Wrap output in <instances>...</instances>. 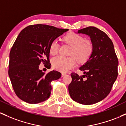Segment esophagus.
<instances>
[{
  "label": "esophagus",
  "instance_id": "34e87169",
  "mask_svg": "<svg viewBox=\"0 0 126 126\" xmlns=\"http://www.w3.org/2000/svg\"><path fill=\"white\" fill-rule=\"evenodd\" d=\"M65 75H66V73H62V77H64Z\"/></svg>",
  "mask_w": 126,
  "mask_h": 126
}]
</instances>
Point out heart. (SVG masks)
Instances as JSON below:
<instances>
[{"label": "heart", "instance_id": "heart-1", "mask_svg": "<svg viewBox=\"0 0 126 126\" xmlns=\"http://www.w3.org/2000/svg\"><path fill=\"white\" fill-rule=\"evenodd\" d=\"M63 41L71 46L69 52L70 56L67 57L57 56L51 60L53 67L60 72H66L68 70L74 67L76 64V60L79 63H85L89 60L93 53V45L90 40H85L83 36L70 32L63 37ZM59 44L57 40L51 43L49 47L50 54L55 55L57 53Z\"/></svg>", "mask_w": 126, "mask_h": 126}]
</instances>
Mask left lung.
<instances>
[{"label": "left lung", "instance_id": "8db88e82", "mask_svg": "<svg viewBox=\"0 0 126 126\" xmlns=\"http://www.w3.org/2000/svg\"><path fill=\"white\" fill-rule=\"evenodd\" d=\"M77 33L90 37L94 50L89 60L79 67L84 75L79 76L72 73L69 92L72 99L78 103L94 104L110 92L117 78L118 59L113 43L104 32L89 27L78 30Z\"/></svg>", "mask_w": 126, "mask_h": 126}]
</instances>
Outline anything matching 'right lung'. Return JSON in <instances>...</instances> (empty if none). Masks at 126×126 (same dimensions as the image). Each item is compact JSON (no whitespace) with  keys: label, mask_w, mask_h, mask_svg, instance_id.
<instances>
[{"label":"right lung","mask_w":126,"mask_h":126,"mask_svg":"<svg viewBox=\"0 0 126 126\" xmlns=\"http://www.w3.org/2000/svg\"><path fill=\"white\" fill-rule=\"evenodd\" d=\"M68 30L37 24L19 34L10 52L8 73L16 95L22 101L34 104L50 97L51 82L62 74L56 70L46 73L39 65L49 64L50 44Z\"/></svg>","instance_id":"1"}]
</instances>
